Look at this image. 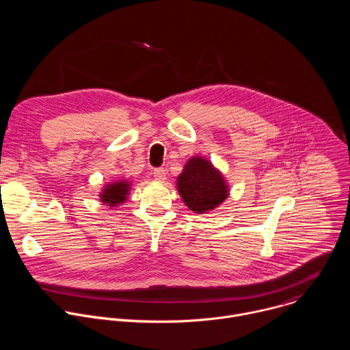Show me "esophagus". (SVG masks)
<instances>
[{"instance_id":"esophagus-1","label":"esophagus","mask_w":350,"mask_h":350,"mask_svg":"<svg viewBox=\"0 0 350 350\" xmlns=\"http://www.w3.org/2000/svg\"><path fill=\"white\" fill-rule=\"evenodd\" d=\"M154 178H155L157 181H165V180H166V170L162 169V167L155 169V170H154Z\"/></svg>"}]
</instances>
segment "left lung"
<instances>
[{
    "label": "left lung",
    "instance_id": "8db88e82",
    "mask_svg": "<svg viewBox=\"0 0 350 350\" xmlns=\"http://www.w3.org/2000/svg\"><path fill=\"white\" fill-rule=\"evenodd\" d=\"M177 191L189 211L204 215L219 208L230 195L224 176L204 157H192L177 177Z\"/></svg>",
    "mask_w": 350,
    "mask_h": 350
}]
</instances>
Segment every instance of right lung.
I'll return each instance as SVG.
<instances>
[{
  "instance_id": "obj_1",
  "label": "right lung",
  "mask_w": 350,
  "mask_h": 350,
  "mask_svg": "<svg viewBox=\"0 0 350 350\" xmlns=\"http://www.w3.org/2000/svg\"><path fill=\"white\" fill-rule=\"evenodd\" d=\"M131 189V183L129 180H116L109 184H107L101 193H99V198H101V202L109 205L111 208L119 206L127 201V196Z\"/></svg>"
}]
</instances>
